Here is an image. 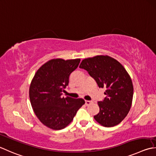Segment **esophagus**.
<instances>
[{"label": "esophagus", "instance_id": "1", "mask_svg": "<svg viewBox=\"0 0 156 156\" xmlns=\"http://www.w3.org/2000/svg\"><path fill=\"white\" fill-rule=\"evenodd\" d=\"M92 103H93L92 101H85V104H86L87 105H89Z\"/></svg>", "mask_w": 156, "mask_h": 156}]
</instances>
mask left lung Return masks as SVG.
Segmentation results:
<instances>
[{
  "instance_id": "1",
  "label": "left lung",
  "mask_w": 156,
  "mask_h": 156,
  "mask_svg": "<svg viewBox=\"0 0 156 156\" xmlns=\"http://www.w3.org/2000/svg\"><path fill=\"white\" fill-rule=\"evenodd\" d=\"M79 68L87 70L99 88H106V97L98 101L99 112L94 116L95 120L105 127L120 123L130 110L133 97V82L126 70L107 55L84 59Z\"/></svg>"
}]
</instances>
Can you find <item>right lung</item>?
Segmentation results:
<instances>
[{
	"label": "right lung",
	"instance_id": "obj_1",
	"mask_svg": "<svg viewBox=\"0 0 156 156\" xmlns=\"http://www.w3.org/2000/svg\"><path fill=\"white\" fill-rule=\"evenodd\" d=\"M80 59H51L40 68L30 87V99L35 114L46 126L61 130L71 122L84 104L82 99L62 97L71 73Z\"/></svg>",
	"mask_w": 156,
	"mask_h": 156
}]
</instances>
